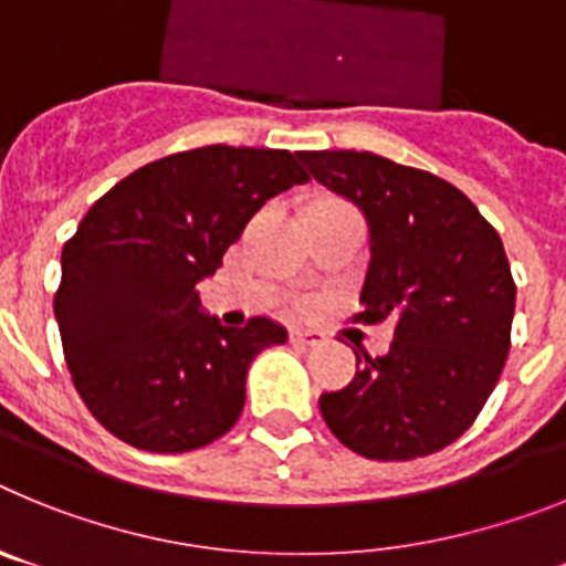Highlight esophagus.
I'll return each mask as SVG.
<instances>
[{
  "instance_id": "esophagus-1",
  "label": "esophagus",
  "mask_w": 566,
  "mask_h": 566,
  "mask_svg": "<svg viewBox=\"0 0 566 566\" xmlns=\"http://www.w3.org/2000/svg\"><path fill=\"white\" fill-rule=\"evenodd\" d=\"M289 339L297 345H323L328 337L323 332H312V328H292V332H289Z\"/></svg>"
}]
</instances>
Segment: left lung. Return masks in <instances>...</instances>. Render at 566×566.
<instances>
[{"label":"left lung","mask_w":566,"mask_h":566,"mask_svg":"<svg viewBox=\"0 0 566 566\" xmlns=\"http://www.w3.org/2000/svg\"><path fill=\"white\" fill-rule=\"evenodd\" d=\"M323 187L357 203L371 263L352 323L394 319L385 357L359 348L357 377L319 397L354 453L408 462L457 442L502 377L516 283L502 238L462 189L357 149L300 153Z\"/></svg>","instance_id":"8db88e82"}]
</instances>
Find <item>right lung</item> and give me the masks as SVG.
<instances>
[{
	"label": "right lung",
	"instance_id": "1",
	"mask_svg": "<svg viewBox=\"0 0 566 566\" xmlns=\"http://www.w3.org/2000/svg\"><path fill=\"white\" fill-rule=\"evenodd\" d=\"M289 149H184L104 192L62 249L53 294L64 363L87 411L122 442L184 453L221 439L249 363L286 328L201 314L198 283L269 198L306 184Z\"/></svg>",
	"mask_w": 566,
	"mask_h": 566
}]
</instances>
